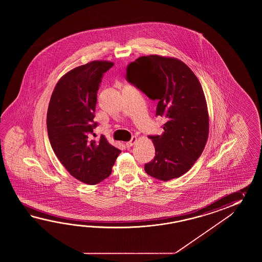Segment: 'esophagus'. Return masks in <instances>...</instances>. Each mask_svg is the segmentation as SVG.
Instances as JSON below:
<instances>
[{
    "label": "esophagus",
    "mask_w": 262,
    "mask_h": 262,
    "mask_svg": "<svg viewBox=\"0 0 262 262\" xmlns=\"http://www.w3.org/2000/svg\"><path fill=\"white\" fill-rule=\"evenodd\" d=\"M136 141H137V137H132V139H130L128 142H126V143H125V146H126L127 148H129V147L133 146V145L135 144V142H136Z\"/></svg>",
    "instance_id": "obj_1"
}]
</instances>
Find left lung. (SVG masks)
<instances>
[{
  "label": "left lung",
  "mask_w": 262,
  "mask_h": 262,
  "mask_svg": "<svg viewBox=\"0 0 262 262\" xmlns=\"http://www.w3.org/2000/svg\"><path fill=\"white\" fill-rule=\"evenodd\" d=\"M125 78L157 102L156 117L166 120L162 135L149 136L156 156L145 164V171L165 182L178 178L198 160L208 139V110L199 79L183 61L158 55L130 62Z\"/></svg>",
  "instance_id": "obj_1"
}]
</instances>
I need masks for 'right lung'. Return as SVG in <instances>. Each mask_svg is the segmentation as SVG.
<instances>
[{
  "instance_id": "obj_1",
  "label": "right lung",
  "mask_w": 262,
  "mask_h": 262,
  "mask_svg": "<svg viewBox=\"0 0 262 262\" xmlns=\"http://www.w3.org/2000/svg\"><path fill=\"white\" fill-rule=\"evenodd\" d=\"M113 63L94 61L76 67L56 84L47 114L50 144L63 167L78 181L99 184L107 178L121 150L104 136L95 140L97 91Z\"/></svg>"
}]
</instances>
